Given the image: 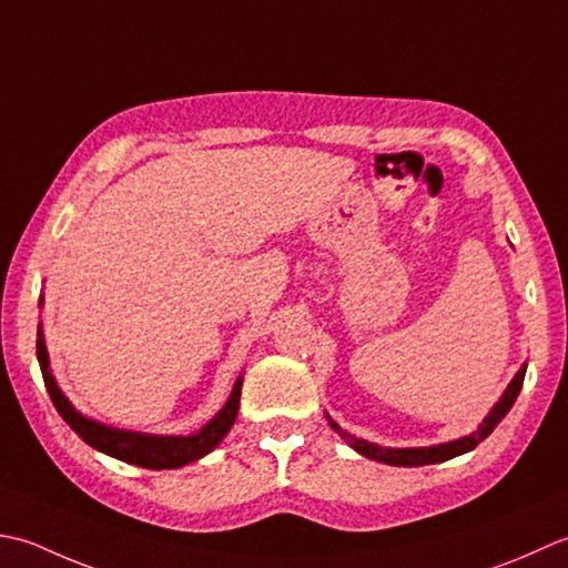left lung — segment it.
<instances>
[{
  "label": "left lung",
  "mask_w": 568,
  "mask_h": 568,
  "mask_svg": "<svg viewBox=\"0 0 568 568\" xmlns=\"http://www.w3.org/2000/svg\"><path fill=\"white\" fill-rule=\"evenodd\" d=\"M525 373H527V367H523L515 375V379L510 382V387L505 389V395L500 397V402L495 404L493 412L485 416V422L480 424L478 432H473L470 436H463V438H458V442H450V444H438V446H429V448H379L375 444L361 442V438L351 436L348 432H343L333 419H328V422H331L333 429L338 432L345 438V442H348L357 450V454H363L367 458L382 460V463H387V466H409V468L412 466H429V463H442V460H448V458H456L460 454H468V450H473L480 442H485V438L493 434L495 426L505 419V414L513 409L519 389H523Z\"/></svg>",
  "instance_id": "8db88e82"
}]
</instances>
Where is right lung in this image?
Here are the masks:
<instances>
[{"label":"right lung","mask_w":568,"mask_h":568,"mask_svg":"<svg viewBox=\"0 0 568 568\" xmlns=\"http://www.w3.org/2000/svg\"><path fill=\"white\" fill-rule=\"evenodd\" d=\"M37 357L41 365V375L45 382V389H49L53 407L58 414L63 416L65 424L83 438V442L92 448L102 450L112 458H120L124 463H134V466L152 468V470H164V468H181L189 466V463L203 458L205 454L223 442V436L230 432V426L235 424L237 407H240V389L242 379L235 382L233 395H230L227 404L213 422H207L199 434L193 436H146V434H132V432H120L110 429V426H102L98 422L85 419L83 414H78L71 402H68L61 389H58L55 379L51 377L49 369V353H45L43 345V333L39 326V338H37Z\"/></svg>","instance_id":"add662e5"}]
</instances>
